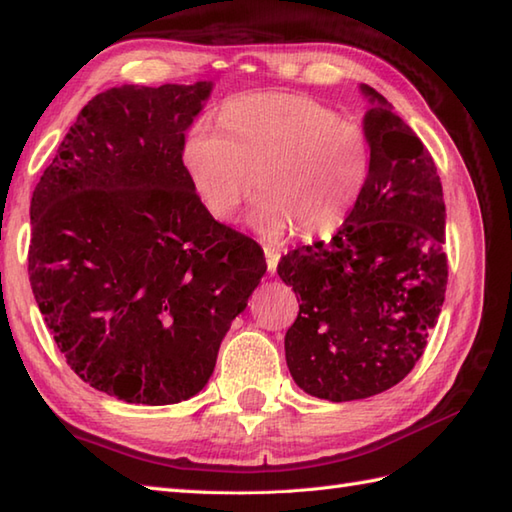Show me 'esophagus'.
<instances>
[{"label": "esophagus", "instance_id": "obj_1", "mask_svg": "<svg viewBox=\"0 0 512 512\" xmlns=\"http://www.w3.org/2000/svg\"><path fill=\"white\" fill-rule=\"evenodd\" d=\"M264 255H266V266H268V270H270V273H275L277 264H279V255H281L279 246H275V244H264Z\"/></svg>", "mask_w": 512, "mask_h": 512}]
</instances>
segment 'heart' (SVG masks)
Returning <instances> with one entry per match:
<instances>
[{"label":"heart","mask_w":512,"mask_h":512,"mask_svg":"<svg viewBox=\"0 0 512 512\" xmlns=\"http://www.w3.org/2000/svg\"><path fill=\"white\" fill-rule=\"evenodd\" d=\"M220 128L195 123L180 145V167L213 220H233L255 178L264 193L250 222L270 235L290 226L328 235L361 200L372 171L369 138L328 105L301 94H246L222 105Z\"/></svg>","instance_id":"heart-1"}]
</instances>
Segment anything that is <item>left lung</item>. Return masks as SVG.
<instances>
[{
	"instance_id": "left-lung-1",
	"label": "left lung",
	"mask_w": 512,
	"mask_h": 512,
	"mask_svg": "<svg viewBox=\"0 0 512 512\" xmlns=\"http://www.w3.org/2000/svg\"><path fill=\"white\" fill-rule=\"evenodd\" d=\"M363 92L372 171L361 200L330 242L299 246L277 264L299 301L288 369L306 394L332 402L376 396L411 372L449 277L436 162L383 94Z\"/></svg>"
}]
</instances>
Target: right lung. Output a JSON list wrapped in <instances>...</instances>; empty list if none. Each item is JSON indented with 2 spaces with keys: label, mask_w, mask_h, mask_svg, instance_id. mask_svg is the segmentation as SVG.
I'll list each match as a JSON object with an SVG mask.
<instances>
[{
  "label": "right lung",
  "mask_w": 512,
  "mask_h": 512,
  "mask_svg": "<svg viewBox=\"0 0 512 512\" xmlns=\"http://www.w3.org/2000/svg\"><path fill=\"white\" fill-rule=\"evenodd\" d=\"M211 83L123 85L83 107L30 202L28 275L74 374L136 405L209 383L266 273L255 239L202 209L180 167Z\"/></svg>",
  "instance_id": "add662e5"
}]
</instances>
